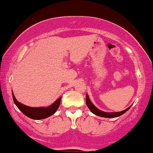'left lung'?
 Segmentation results:
<instances>
[{
  "label": "left lung",
  "instance_id": "8db88e82",
  "mask_svg": "<svg viewBox=\"0 0 153 153\" xmlns=\"http://www.w3.org/2000/svg\"><path fill=\"white\" fill-rule=\"evenodd\" d=\"M86 97H87V98H86V103H87V107H89V109H90L91 112L92 113H94V114H96V115L102 117L114 118V117H117L121 116L122 114H123L124 113L126 112L128 110V109L131 107V106H130V107H128L127 109H125V110H123V111H122V112H103V111L100 110V109L97 108V107H95V106L93 105L92 103H91V102L90 101V100H89V96H88L87 94H86Z\"/></svg>",
  "mask_w": 153,
  "mask_h": 153
}]
</instances>
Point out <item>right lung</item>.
I'll return each instance as SVG.
<instances>
[{"label":"right lung","instance_id":"1","mask_svg":"<svg viewBox=\"0 0 153 153\" xmlns=\"http://www.w3.org/2000/svg\"><path fill=\"white\" fill-rule=\"evenodd\" d=\"M12 96L14 103L17 106L18 108L23 113V114L33 120L45 119L54 114L60 105L61 99H62V97H61L58 100H56L51 105L46 107H30L18 102L13 92Z\"/></svg>","mask_w":153,"mask_h":153}]
</instances>
